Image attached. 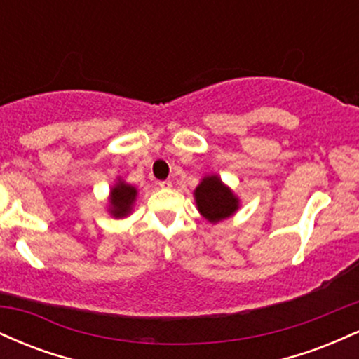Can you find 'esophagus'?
<instances>
[{"mask_svg": "<svg viewBox=\"0 0 359 359\" xmlns=\"http://www.w3.org/2000/svg\"><path fill=\"white\" fill-rule=\"evenodd\" d=\"M158 185L162 189H170L172 187V180H162V182H158Z\"/></svg>", "mask_w": 359, "mask_h": 359, "instance_id": "1", "label": "esophagus"}]
</instances>
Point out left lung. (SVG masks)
I'll use <instances>...</instances> for the list:
<instances>
[{
	"label": "left lung",
	"instance_id": "1",
	"mask_svg": "<svg viewBox=\"0 0 359 359\" xmlns=\"http://www.w3.org/2000/svg\"><path fill=\"white\" fill-rule=\"evenodd\" d=\"M196 203L201 214L211 222L222 221L238 209V199L216 175L203 179L196 189Z\"/></svg>",
	"mask_w": 359,
	"mask_h": 359
}]
</instances>
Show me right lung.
Masks as SVG:
<instances>
[{
    "label": "right lung",
    "instance_id": "add662e5",
    "mask_svg": "<svg viewBox=\"0 0 359 359\" xmlns=\"http://www.w3.org/2000/svg\"><path fill=\"white\" fill-rule=\"evenodd\" d=\"M135 197H137V189L126 184H118L111 191V214L114 217L126 216L131 211Z\"/></svg>",
    "mask_w": 359,
    "mask_h": 359
}]
</instances>
